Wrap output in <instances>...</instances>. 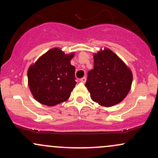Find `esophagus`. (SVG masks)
Listing matches in <instances>:
<instances>
[{
    "mask_svg": "<svg viewBox=\"0 0 158 158\" xmlns=\"http://www.w3.org/2000/svg\"><path fill=\"white\" fill-rule=\"evenodd\" d=\"M86 80H87V79H86V77H83V78H81V79H80V81H81V82H83V83H85L86 82Z\"/></svg>",
    "mask_w": 158,
    "mask_h": 158,
    "instance_id": "34e87169",
    "label": "esophagus"
}]
</instances>
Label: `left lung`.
Instances as JSON below:
<instances>
[{
    "instance_id": "obj_1",
    "label": "left lung",
    "mask_w": 158,
    "mask_h": 158,
    "mask_svg": "<svg viewBox=\"0 0 158 158\" xmlns=\"http://www.w3.org/2000/svg\"><path fill=\"white\" fill-rule=\"evenodd\" d=\"M94 69L88 72L85 86L94 102L103 107L120 103L131 88V70L110 49L94 54Z\"/></svg>"
}]
</instances>
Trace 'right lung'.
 <instances>
[{
  "instance_id": "add662e5",
  "label": "right lung",
  "mask_w": 158,
  "mask_h": 158,
  "mask_svg": "<svg viewBox=\"0 0 158 158\" xmlns=\"http://www.w3.org/2000/svg\"><path fill=\"white\" fill-rule=\"evenodd\" d=\"M74 56V52L65 54L61 48H54L29 67L28 86L37 102L55 106L68 100L77 84L75 67L70 64Z\"/></svg>"
}]
</instances>
